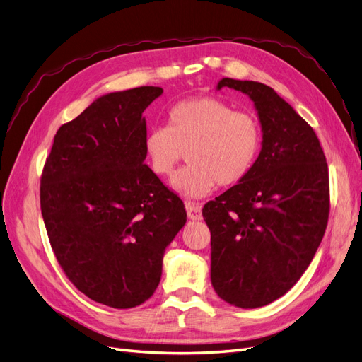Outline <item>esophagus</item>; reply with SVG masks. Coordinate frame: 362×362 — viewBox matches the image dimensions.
Here are the masks:
<instances>
[{"mask_svg": "<svg viewBox=\"0 0 362 362\" xmlns=\"http://www.w3.org/2000/svg\"><path fill=\"white\" fill-rule=\"evenodd\" d=\"M185 210H187V216L192 218V221H199V218H202V211L198 204L187 202L185 204Z\"/></svg>", "mask_w": 362, "mask_h": 362, "instance_id": "obj_1", "label": "esophagus"}]
</instances>
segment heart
<instances>
[{"label":"heart","mask_w":362,"mask_h":362,"mask_svg":"<svg viewBox=\"0 0 362 362\" xmlns=\"http://www.w3.org/2000/svg\"><path fill=\"white\" fill-rule=\"evenodd\" d=\"M261 141V125L254 115L202 96L175 104L166 127L148 133L145 151L160 178H170L187 152L190 164L175 175L172 184L187 198H202L217 185L242 182L259 156Z\"/></svg>","instance_id":"obj_1"}]
</instances>
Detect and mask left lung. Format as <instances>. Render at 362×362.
Listing matches in <instances>:
<instances>
[{
  "mask_svg": "<svg viewBox=\"0 0 362 362\" xmlns=\"http://www.w3.org/2000/svg\"><path fill=\"white\" fill-rule=\"evenodd\" d=\"M255 103L262 148L247 177L206 202L211 284L225 302L258 308L308 269L329 218V172L313 128L272 87L223 78Z\"/></svg>",
  "mask_w": 362,
  "mask_h": 362,
  "instance_id": "left-lung-1",
  "label": "left lung"
}]
</instances>
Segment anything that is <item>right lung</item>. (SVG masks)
<instances>
[{"mask_svg":"<svg viewBox=\"0 0 362 362\" xmlns=\"http://www.w3.org/2000/svg\"><path fill=\"white\" fill-rule=\"evenodd\" d=\"M163 93L141 86L98 98L63 124L43 164L40 210L62 270L87 298L127 310L148 300L184 202L145 164L141 113Z\"/></svg>","mask_w":362,"mask_h":362,"instance_id":"obj_1","label":"right lung"}]
</instances>
